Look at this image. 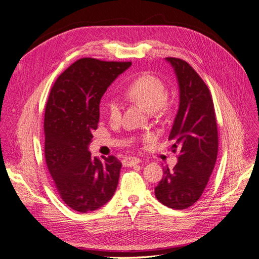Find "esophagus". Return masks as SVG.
I'll use <instances>...</instances> for the list:
<instances>
[{"instance_id":"1","label":"esophagus","mask_w":259,"mask_h":259,"mask_svg":"<svg viewBox=\"0 0 259 259\" xmlns=\"http://www.w3.org/2000/svg\"><path fill=\"white\" fill-rule=\"evenodd\" d=\"M140 161L139 158H136V156H127V158H125L123 160V165L125 166H133V165H136Z\"/></svg>"}]
</instances>
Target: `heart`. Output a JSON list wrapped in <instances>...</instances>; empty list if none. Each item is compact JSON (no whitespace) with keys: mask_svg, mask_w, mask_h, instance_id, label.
<instances>
[{"mask_svg":"<svg viewBox=\"0 0 259 259\" xmlns=\"http://www.w3.org/2000/svg\"><path fill=\"white\" fill-rule=\"evenodd\" d=\"M124 95L128 99L142 105L146 110L161 113L166 109L167 89L166 85L158 76L153 74H143L126 85ZM122 106L116 98L109 99L107 111L110 119L115 120L121 115ZM145 139L149 135L144 136Z\"/></svg>","mask_w":259,"mask_h":259,"instance_id":"heart-1","label":"heart"}]
</instances>
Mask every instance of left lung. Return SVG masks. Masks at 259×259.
<instances>
[{"label": "left lung", "instance_id": "obj_1", "mask_svg": "<svg viewBox=\"0 0 259 259\" xmlns=\"http://www.w3.org/2000/svg\"><path fill=\"white\" fill-rule=\"evenodd\" d=\"M179 84V109L168 139L178 162L163 167V178L154 188L163 205L185 209L204 191L218 152V131L213 98L205 82L187 61L167 57Z\"/></svg>", "mask_w": 259, "mask_h": 259}]
</instances>
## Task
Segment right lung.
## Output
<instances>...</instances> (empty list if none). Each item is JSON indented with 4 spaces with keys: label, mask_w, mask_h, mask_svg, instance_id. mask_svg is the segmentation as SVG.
I'll list each match as a JSON object with an SVG mask.
<instances>
[{
    "label": "right lung",
    "mask_w": 259,
    "mask_h": 259,
    "mask_svg": "<svg viewBox=\"0 0 259 259\" xmlns=\"http://www.w3.org/2000/svg\"><path fill=\"white\" fill-rule=\"evenodd\" d=\"M132 62L81 58L51 89L45 106V162L61 200L80 213L110 200L122 163L114 155L93 158L88 147L99 122L107 89Z\"/></svg>",
    "instance_id": "right-lung-1"
}]
</instances>
